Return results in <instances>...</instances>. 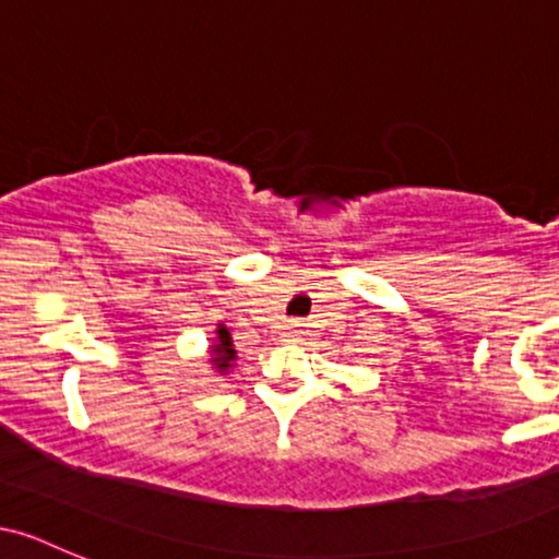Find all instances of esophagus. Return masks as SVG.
<instances>
[{"instance_id":"obj_1","label":"esophagus","mask_w":559,"mask_h":559,"mask_svg":"<svg viewBox=\"0 0 559 559\" xmlns=\"http://www.w3.org/2000/svg\"><path fill=\"white\" fill-rule=\"evenodd\" d=\"M284 336H286V338H297V336H299V331H297V323L286 325V329H284Z\"/></svg>"}]
</instances>
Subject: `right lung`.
Listing matches in <instances>:
<instances>
[{
    "mask_svg": "<svg viewBox=\"0 0 559 559\" xmlns=\"http://www.w3.org/2000/svg\"><path fill=\"white\" fill-rule=\"evenodd\" d=\"M215 357H213V362H215V368L217 370H226L228 368V362L234 360L236 357V349H234V344H230V333L223 329H217V344H215Z\"/></svg>",
    "mask_w": 559,
    "mask_h": 559,
    "instance_id": "right-lung-1",
    "label": "right lung"
}]
</instances>
